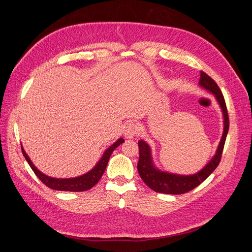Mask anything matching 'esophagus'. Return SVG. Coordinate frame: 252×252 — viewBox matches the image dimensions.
<instances>
[{
  "mask_svg": "<svg viewBox=\"0 0 252 252\" xmlns=\"http://www.w3.org/2000/svg\"><path fill=\"white\" fill-rule=\"evenodd\" d=\"M139 133V128L138 126L133 124V123H130V124H127L125 127V130H124V134L126 138L130 139V138H133L135 135H137Z\"/></svg>",
  "mask_w": 252,
  "mask_h": 252,
  "instance_id": "obj_1",
  "label": "esophagus"
}]
</instances>
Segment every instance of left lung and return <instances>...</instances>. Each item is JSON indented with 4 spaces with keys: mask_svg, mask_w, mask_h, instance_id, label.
<instances>
[{
    "mask_svg": "<svg viewBox=\"0 0 252 252\" xmlns=\"http://www.w3.org/2000/svg\"><path fill=\"white\" fill-rule=\"evenodd\" d=\"M198 85L201 89L205 90L206 92L214 95L215 100L218 101L221 110L223 120V130L220 141L219 143L217 151H215L214 156L200 170L192 174H178L169 171H164L158 168L154 161L152 148L150 147L149 143L143 139L138 140V173L143 183L157 192L166 194L186 193L198 187L201 183H203L220 164L224 142L229 128V121L225 101L222 93L220 92L217 83H215L210 77H208L205 73H203V71H200V79Z\"/></svg>",
    "mask_w": 252,
    "mask_h": 252,
    "instance_id": "1",
    "label": "left lung"
}]
</instances>
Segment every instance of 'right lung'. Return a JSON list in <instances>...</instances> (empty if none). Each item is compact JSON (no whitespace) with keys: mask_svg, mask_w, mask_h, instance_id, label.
<instances>
[{"mask_svg":"<svg viewBox=\"0 0 252 252\" xmlns=\"http://www.w3.org/2000/svg\"><path fill=\"white\" fill-rule=\"evenodd\" d=\"M123 142H125V139L123 137H120L117 141L113 143L112 146H110L104 151L100 159L95 163V165L91 170H89L88 172L82 175H79L76 177H69V178H57V177H52L43 173L32 162L30 157L25 152L23 146H22V153L26 160L28 161V163L35 173V175L40 178V181L42 183H44L50 189L55 190H63V191H86L92 189L93 187H94L98 183V181L105 170V167L107 165V162L110 160V158L113 152L120 145H122Z\"/></svg>","mask_w":252,"mask_h":252,"instance_id":"1","label":"right lung"}]
</instances>
